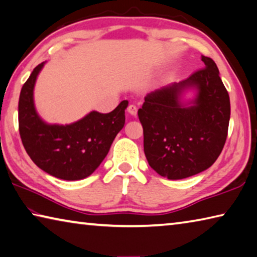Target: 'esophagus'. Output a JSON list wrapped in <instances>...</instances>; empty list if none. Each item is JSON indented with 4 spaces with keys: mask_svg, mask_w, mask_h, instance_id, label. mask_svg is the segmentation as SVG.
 Returning <instances> with one entry per match:
<instances>
[{
    "mask_svg": "<svg viewBox=\"0 0 257 257\" xmlns=\"http://www.w3.org/2000/svg\"><path fill=\"white\" fill-rule=\"evenodd\" d=\"M137 111H138V108H137L136 105H134V104H132V105L128 106V112L132 115H134V116L137 115Z\"/></svg>",
    "mask_w": 257,
    "mask_h": 257,
    "instance_id": "34e87169",
    "label": "esophagus"
}]
</instances>
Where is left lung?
<instances>
[{"label":"left lung","mask_w":257,"mask_h":257,"mask_svg":"<svg viewBox=\"0 0 257 257\" xmlns=\"http://www.w3.org/2000/svg\"><path fill=\"white\" fill-rule=\"evenodd\" d=\"M202 61L205 68L149 93L138 110L147 162L170 180L210 168L227 139L229 94L214 61L207 56ZM188 91L194 92L191 99L185 98Z\"/></svg>","instance_id":"left-lung-1"}]
</instances>
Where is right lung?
I'll use <instances>...</instances> for the list:
<instances>
[{
    "label": "right lung",
    "instance_id": "right-lung-1",
    "mask_svg": "<svg viewBox=\"0 0 257 257\" xmlns=\"http://www.w3.org/2000/svg\"><path fill=\"white\" fill-rule=\"evenodd\" d=\"M46 63L34 69L19 97V132L27 154L49 175L63 180H81L96 170L125 122L122 101L110 113L90 111L68 124L49 123L38 114L34 101L37 77Z\"/></svg>",
    "mask_w": 257,
    "mask_h": 257
}]
</instances>
